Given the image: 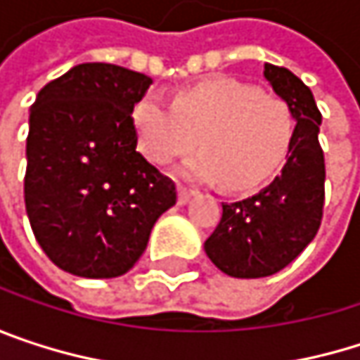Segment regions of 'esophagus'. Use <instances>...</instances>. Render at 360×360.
<instances>
[{
	"instance_id": "1",
	"label": "esophagus",
	"mask_w": 360,
	"mask_h": 360,
	"mask_svg": "<svg viewBox=\"0 0 360 360\" xmlns=\"http://www.w3.org/2000/svg\"><path fill=\"white\" fill-rule=\"evenodd\" d=\"M193 193H195V189H191V187H187V185H183V183L177 185V200H179V204L189 202V198H191Z\"/></svg>"
}]
</instances>
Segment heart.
I'll list each match as a JSON object with an SVG mask.
<instances>
[{
  "label": "heart",
  "mask_w": 360,
  "mask_h": 360,
  "mask_svg": "<svg viewBox=\"0 0 360 360\" xmlns=\"http://www.w3.org/2000/svg\"><path fill=\"white\" fill-rule=\"evenodd\" d=\"M131 124L150 162L169 165L198 141L202 152L185 165L187 175L252 191L283 169L298 116L285 98L223 77L183 89L173 102L146 94L131 108Z\"/></svg>",
  "instance_id": "1"
}]
</instances>
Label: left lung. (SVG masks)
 Listing matches in <instances>:
<instances>
[{
    "label": "left lung",
    "mask_w": 360,
    "mask_h": 360,
    "mask_svg": "<svg viewBox=\"0 0 360 360\" xmlns=\"http://www.w3.org/2000/svg\"><path fill=\"white\" fill-rule=\"evenodd\" d=\"M264 77L298 116L288 162L275 181L246 200L223 202V214L204 244L227 275L256 279L288 266L317 236L325 206L321 112L311 89L288 68L264 64Z\"/></svg>",
    "instance_id": "8db88e82"
}]
</instances>
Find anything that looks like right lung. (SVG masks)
Masks as SVG:
<instances>
[{
    "label": "right lung",
    "mask_w": 360,
    "mask_h": 360,
    "mask_svg": "<svg viewBox=\"0 0 360 360\" xmlns=\"http://www.w3.org/2000/svg\"><path fill=\"white\" fill-rule=\"evenodd\" d=\"M150 83L143 72L87 62L37 94L25 204L39 246L66 273H127L158 217L177 202L173 179L135 150L131 108Z\"/></svg>",
    "instance_id": "obj_1"
}]
</instances>
